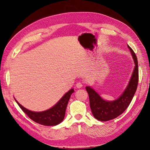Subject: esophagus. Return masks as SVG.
Listing matches in <instances>:
<instances>
[{
    "instance_id": "34e87169",
    "label": "esophagus",
    "mask_w": 150,
    "mask_h": 150,
    "mask_svg": "<svg viewBox=\"0 0 150 150\" xmlns=\"http://www.w3.org/2000/svg\"><path fill=\"white\" fill-rule=\"evenodd\" d=\"M76 88H81L83 87V84L81 82H78V83H76Z\"/></svg>"
}]
</instances>
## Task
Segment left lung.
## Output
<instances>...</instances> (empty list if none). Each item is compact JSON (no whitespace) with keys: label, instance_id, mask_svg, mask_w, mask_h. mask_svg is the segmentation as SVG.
<instances>
[{"label":"left lung","instance_id":"1","mask_svg":"<svg viewBox=\"0 0 150 150\" xmlns=\"http://www.w3.org/2000/svg\"><path fill=\"white\" fill-rule=\"evenodd\" d=\"M135 63L129 82L122 95L114 101H106L90 86H86L89 97L90 107L93 117L100 121H108L121 115L129 105L137 90L139 81L138 62L136 55L128 45Z\"/></svg>","mask_w":150,"mask_h":150}]
</instances>
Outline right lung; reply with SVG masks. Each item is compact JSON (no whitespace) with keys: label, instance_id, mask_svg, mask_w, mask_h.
<instances>
[{"label":"right lung","instance_id":"right-lung-1","mask_svg":"<svg viewBox=\"0 0 150 150\" xmlns=\"http://www.w3.org/2000/svg\"><path fill=\"white\" fill-rule=\"evenodd\" d=\"M74 92V89H71L52 108L42 112L31 111L23 107L15 98L14 100L23 112L25 113L30 119L44 126H54L58 125L64 120L69 100Z\"/></svg>","mask_w":150,"mask_h":150}]
</instances>
